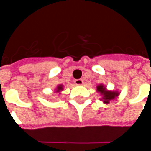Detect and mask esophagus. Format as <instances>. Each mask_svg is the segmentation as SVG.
<instances>
[{
  "instance_id": "1",
  "label": "esophagus",
  "mask_w": 151,
  "mask_h": 151,
  "mask_svg": "<svg viewBox=\"0 0 151 151\" xmlns=\"http://www.w3.org/2000/svg\"><path fill=\"white\" fill-rule=\"evenodd\" d=\"M74 83H75L76 85H82L83 84V81H82V79H76L75 81H74Z\"/></svg>"
}]
</instances>
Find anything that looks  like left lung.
<instances>
[{"mask_svg": "<svg viewBox=\"0 0 151 151\" xmlns=\"http://www.w3.org/2000/svg\"><path fill=\"white\" fill-rule=\"evenodd\" d=\"M97 91L99 92H100L102 95H103V99L104 100L105 104H108L110 100L115 99L116 96H118V93L117 92H113V91H107L106 89L104 87L103 85H99L97 86Z\"/></svg>", "mask_w": 151, "mask_h": 151, "instance_id": "8db88e82", "label": "left lung"}]
</instances>
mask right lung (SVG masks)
<instances>
[{
    "instance_id": "1",
    "label": "right lung",
    "mask_w": 151,
    "mask_h": 151,
    "mask_svg": "<svg viewBox=\"0 0 151 151\" xmlns=\"http://www.w3.org/2000/svg\"><path fill=\"white\" fill-rule=\"evenodd\" d=\"M62 86H58V87H57V90H56V91H60V90H62Z\"/></svg>"
}]
</instances>
